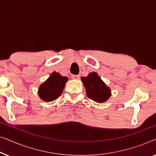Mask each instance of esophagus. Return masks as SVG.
<instances>
[{"label": "esophagus", "instance_id": "obj_1", "mask_svg": "<svg viewBox=\"0 0 156 156\" xmlns=\"http://www.w3.org/2000/svg\"><path fill=\"white\" fill-rule=\"evenodd\" d=\"M72 78L74 80H79L80 79V75H72Z\"/></svg>", "mask_w": 156, "mask_h": 156}]
</instances>
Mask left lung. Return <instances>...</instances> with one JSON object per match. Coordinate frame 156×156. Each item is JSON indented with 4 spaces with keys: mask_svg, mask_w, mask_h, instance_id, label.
Returning <instances> with one entry per match:
<instances>
[{
    "mask_svg": "<svg viewBox=\"0 0 156 156\" xmlns=\"http://www.w3.org/2000/svg\"><path fill=\"white\" fill-rule=\"evenodd\" d=\"M81 80L86 89L87 97L97 103H104L112 96L111 89L97 72H90L87 76L81 77Z\"/></svg>",
    "mask_w": 156,
    "mask_h": 156,
    "instance_id": "8db88e82",
    "label": "left lung"
}]
</instances>
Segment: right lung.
<instances>
[{
    "label": "right lung",
    "mask_w": 156,
    "mask_h": 156,
    "mask_svg": "<svg viewBox=\"0 0 156 156\" xmlns=\"http://www.w3.org/2000/svg\"><path fill=\"white\" fill-rule=\"evenodd\" d=\"M67 81V76H63L58 72H53L45 82L40 85L38 96L44 101H54L62 94Z\"/></svg>",
    "instance_id": "add662e5"
}]
</instances>
